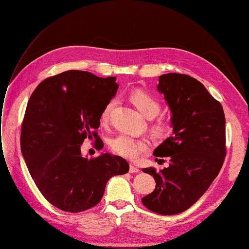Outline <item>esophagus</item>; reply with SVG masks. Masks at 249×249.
Here are the masks:
<instances>
[{"mask_svg":"<svg viewBox=\"0 0 249 249\" xmlns=\"http://www.w3.org/2000/svg\"><path fill=\"white\" fill-rule=\"evenodd\" d=\"M131 173H137V172H139L140 171V169L139 168H137L136 166H134L133 164H131L130 165V170H129Z\"/></svg>","mask_w":249,"mask_h":249,"instance_id":"obj_1","label":"esophagus"}]
</instances>
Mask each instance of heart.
Returning <instances> with one entry per match:
<instances>
[{"label":"heart","instance_id":"obj_1","mask_svg":"<svg viewBox=\"0 0 249 249\" xmlns=\"http://www.w3.org/2000/svg\"><path fill=\"white\" fill-rule=\"evenodd\" d=\"M130 99L135 105V107L140 112V114L148 120L154 119L160 113V103L152 95L143 91H134L131 94ZM114 105L115 101L112 100L105 106L101 114L102 123L108 122L109 115ZM170 131L171 124L167 120H159V122L152 126V133L156 137L166 136V135L170 133ZM110 147L115 154L126 158V159L133 160L141 153L145 152L147 149V142L145 140L134 138L127 134H119L111 140Z\"/></svg>","mask_w":249,"mask_h":249}]
</instances>
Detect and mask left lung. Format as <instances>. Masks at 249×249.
Masks as SVG:
<instances>
[{
	"label": "left lung",
	"instance_id": "left-lung-1",
	"mask_svg": "<svg viewBox=\"0 0 249 249\" xmlns=\"http://www.w3.org/2000/svg\"><path fill=\"white\" fill-rule=\"evenodd\" d=\"M157 88L169 106L173 136L154 156L167 157L169 165L142 169L154 177L156 188L141 201L155 213L175 215L196 202L219 173L227 153L225 117L221 104L187 74H162Z\"/></svg>",
	"mask_w": 249,
	"mask_h": 249
}]
</instances>
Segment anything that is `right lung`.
Returning <instances> with one entry per match:
<instances>
[{
    "label": "right lung",
    "mask_w": 249,
    "mask_h": 249,
    "mask_svg": "<svg viewBox=\"0 0 249 249\" xmlns=\"http://www.w3.org/2000/svg\"><path fill=\"white\" fill-rule=\"evenodd\" d=\"M115 81L67 71L42 81L30 96L21 124V154L44 198L65 212L96 206L108 180L130 169L119 156L106 153L88 159L81 154L87 137L96 138V147L103 148L95 130L116 94Z\"/></svg>",
    "instance_id": "obj_1"
}]
</instances>
